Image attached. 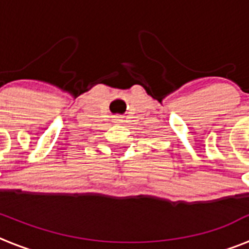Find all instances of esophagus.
<instances>
[{
  "mask_svg": "<svg viewBox=\"0 0 249 249\" xmlns=\"http://www.w3.org/2000/svg\"><path fill=\"white\" fill-rule=\"evenodd\" d=\"M122 118L121 116H114L113 117V122L114 123H122Z\"/></svg>",
  "mask_w": 249,
  "mask_h": 249,
  "instance_id": "esophagus-1",
  "label": "esophagus"
}]
</instances>
